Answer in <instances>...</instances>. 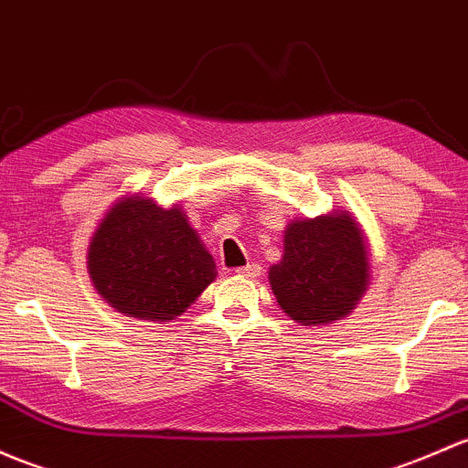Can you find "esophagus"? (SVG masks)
<instances>
[{"instance_id":"esophagus-1","label":"esophagus","mask_w":468,"mask_h":468,"mask_svg":"<svg viewBox=\"0 0 468 468\" xmlns=\"http://www.w3.org/2000/svg\"><path fill=\"white\" fill-rule=\"evenodd\" d=\"M235 273L244 275V278H255V275H260V267L258 264H247V267L235 269Z\"/></svg>"}]
</instances>
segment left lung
I'll return each mask as SVG.
<instances>
[{"label":"left lung","mask_w":468,"mask_h":468,"mask_svg":"<svg viewBox=\"0 0 468 468\" xmlns=\"http://www.w3.org/2000/svg\"><path fill=\"white\" fill-rule=\"evenodd\" d=\"M367 250L350 215L296 219L284 230V255L269 282L287 316L303 324L341 321L367 287Z\"/></svg>","instance_id":"8db88e82"}]
</instances>
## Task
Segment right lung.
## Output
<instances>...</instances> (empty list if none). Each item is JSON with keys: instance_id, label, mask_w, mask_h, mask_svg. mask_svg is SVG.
I'll use <instances>...</instances> for the list:
<instances>
[{"instance_id": "1", "label": "right lung", "mask_w": 468, "mask_h": 468, "mask_svg": "<svg viewBox=\"0 0 468 468\" xmlns=\"http://www.w3.org/2000/svg\"><path fill=\"white\" fill-rule=\"evenodd\" d=\"M90 275L118 312L175 321L215 280L213 255L179 208L130 197L105 215L90 244Z\"/></svg>"}]
</instances>
